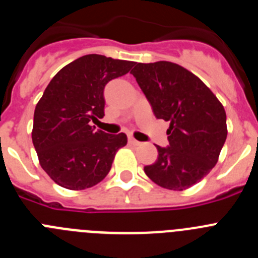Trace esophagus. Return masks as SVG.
I'll use <instances>...</instances> for the list:
<instances>
[{
  "label": "esophagus",
  "instance_id": "esophagus-1",
  "mask_svg": "<svg viewBox=\"0 0 258 258\" xmlns=\"http://www.w3.org/2000/svg\"><path fill=\"white\" fill-rule=\"evenodd\" d=\"M129 143H131V145H133V146H140L141 145V142H138L137 140H134L133 137H129Z\"/></svg>",
  "mask_w": 258,
  "mask_h": 258
}]
</instances>
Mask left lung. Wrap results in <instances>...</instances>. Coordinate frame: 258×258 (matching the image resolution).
Listing matches in <instances>:
<instances>
[{"instance_id": "obj_1", "label": "left lung", "mask_w": 258, "mask_h": 258, "mask_svg": "<svg viewBox=\"0 0 258 258\" xmlns=\"http://www.w3.org/2000/svg\"><path fill=\"white\" fill-rule=\"evenodd\" d=\"M155 116L169 121V146H156L157 160L145 166L152 182L182 191L217 164L227 137L222 103L198 76L172 61L137 63L131 71Z\"/></svg>"}]
</instances>
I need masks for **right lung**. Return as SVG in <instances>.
Masks as SVG:
<instances>
[{
  "label": "right lung",
  "instance_id": "obj_1",
  "mask_svg": "<svg viewBox=\"0 0 258 258\" xmlns=\"http://www.w3.org/2000/svg\"><path fill=\"white\" fill-rule=\"evenodd\" d=\"M134 61L84 55L52 77L33 116L32 142L42 169L68 190H85L108 174L124 133L95 131L90 121L104 116V86L127 74Z\"/></svg>",
  "mask_w": 258,
  "mask_h": 258
}]
</instances>
